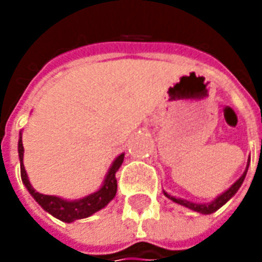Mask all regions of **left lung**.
<instances>
[{"label":"left lung","instance_id":"obj_1","mask_svg":"<svg viewBox=\"0 0 262 262\" xmlns=\"http://www.w3.org/2000/svg\"><path fill=\"white\" fill-rule=\"evenodd\" d=\"M248 166H249V160H248L247 169H245L244 175L241 176L236 182L230 186L227 191H225L223 194H220V195L217 196L216 200H213V201H211V203H208V204H196V203H192V201H186V200H182V198H176V196L169 195V194L165 192V191H163V192H165V195H166L167 198H170V200H172L173 203H176V204H181V206L186 207V208H191V210H194V211H196V213H201V214H211V213H214V211L219 210L222 206H225L227 201L236 194L237 189L241 188L242 182H244V179H245V176H247Z\"/></svg>","mask_w":262,"mask_h":262}]
</instances>
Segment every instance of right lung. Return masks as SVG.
<instances>
[{
    "instance_id": "add662e5",
    "label": "right lung",
    "mask_w": 262,
    "mask_h": 262,
    "mask_svg": "<svg viewBox=\"0 0 262 262\" xmlns=\"http://www.w3.org/2000/svg\"><path fill=\"white\" fill-rule=\"evenodd\" d=\"M23 141H21V133H20V140H18V159H20V173H21V181L27 188V191L30 192V195L36 200V203L42 207L45 211L49 214H52L56 219H59L61 222L66 223H71L78 219H86V217L92 216L93 213L102 210L103 207L107 206L109 201L114 200L116 195V172L121 167L122 162H124V153L119 155L114 160L112 166L109 169L107 175H106L103 185L100 186V189H97L93 194H89L87 196H83L80 200H62L59 196L55 195H43L40 192H37L35 188L32 186L27 173H26L25 165H23Z\"/></svg>"
}]
</instances>
